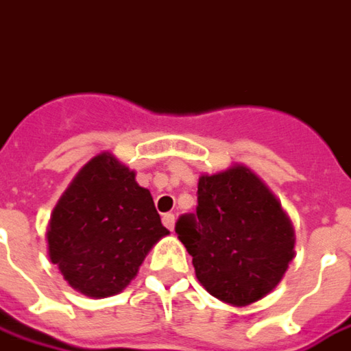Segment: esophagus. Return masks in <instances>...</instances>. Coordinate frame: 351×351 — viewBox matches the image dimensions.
<instances>
[{"label": "esophagus", "instance_id": "1", "mask_svg": "<svg viewBox=\"0 0 351 351\" xmlns=\"http://www.w3.org/2000/svg\"><path fill=\"white\" fill-rule=\"evenodd\" d=\"M162 223L168 227L170 231H173V226H176V216H173V214H164V216H162Z\"/></svg>", "mask_w": 351, "mask_h": 351}]
</instances>
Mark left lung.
Wrapping results in <instances>:
<instances>
[{"label": "left lung", "mask_w": 351, "mask_h": 351, "mask_svg": "<svg viewBox=\"0 0 351 351\" xmlns=\"http://www.w3.org/2000/svg\"><path fill=\"white\" fill-rule=\"evenodd\" d=\"M197 197V214L181 216L176 233L200 285L231 306L262 300L294 258V229L281 202L241 164L200 176Z\"/></svg>", "instance_id": "left-lung-1"}]
</instances>
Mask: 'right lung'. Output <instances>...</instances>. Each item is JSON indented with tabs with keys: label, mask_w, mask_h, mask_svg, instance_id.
Masks as SVG:
<instances>
[{
	"label": "right lung",
	"mask_w": 351,
	"mask_h": 351,
	"mask_svg": "<svg viewBox=\"0 0 351 351\" xmlns=\"http://www.w3.org/2000/svg\"><path fill=\"white\" fill-rule=\"evenodd\" d=\"M168 233L151 191L139 187L135 171L101 152L53 208L47 248L72 289L106 298L124 291L149 250Z\"/></svg>",
	"instance_id": "1"
}]
</instances>
